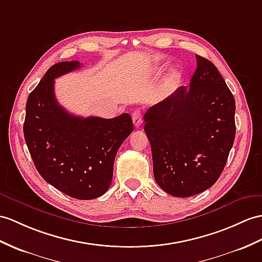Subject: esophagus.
Wrapping results in <instances>:
<instances>
[{
  "mask_svg": "<svg viewBox=\"0 0 262 262\" xmlns=\"http://www.w3.org/2000/svg\"><path fill=\"white\" fill-rule=\"evenodd\" d=\"M132 121L133 124H135L136 127H139L142 123V116H141V111L136 110L132 112Z\"/></svg>",
  "mask_w": 262,
  "mask_h": 262,
  "instance_id": "obj_1",
  "label": "esophagus"
}]
</instances>
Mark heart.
I'll return each mask as SVG.
<instances>
[{
    "label": "heart",
    "instance_id": "1",
    "mask_svg": "<svg viewBox=\"0 0 262 262\" xmlns=\"http://www.w3.org/2000/svg\"><path fill=\"white\" fill-rule=\"evenodd\" d=\"M177 80H178V75L173 74V75L170 76V78L167 80V82H165V84L162 88V94L163 95H168L172 91V89H173V85H174V83H176Z\"/></svg>",
    "mask_w": 262,
    "mask_h": 262
}]
</instances>
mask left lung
<instances>
[{
    "mask_svg": "<svg viewBox=\"0 0 262 262\" xmlns=\"http://www.w3.org/2000/svg\"><path fill=\"white\" fill-rule=\"evenodd\" d=\"M195 57L190 88H178L143 117L155 179L165 192L178 198L213 186L235 136L231 91L212 62Z\"/></svg>",
    "mask_w": 262,
    "mask_h": 262,
    "instance_id": "left-lung-1",
    "label": "left lung"
}]
</instances>
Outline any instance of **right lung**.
<instances>
[{"mask_svg":"<svg viewBox=\"0 0 262 262\" xmlns=\"http://www.w3.org/2000/svg\"><path fill=\"white\" fill-rule=\"evenodd\" d=\"M80 67L79 61H66L48 70L28 98L23 132L44 180L75 199L91 200L109 189L114 159L133 123L127 113L82 118L57 103L54 79Z\"/></svg>","mask_w":262,"mask_h":262,"instance_id":"add662e5","label":"right lung"}]
</instances>
